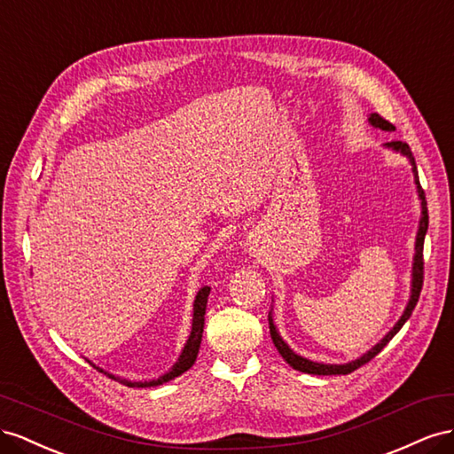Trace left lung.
Returning a JSON list of instances; mask_svg holds the SVG:
<instances>
[{
  "label": "left lung",
  "instance_id": "1",
  "mask_svg": "<svg viewBox=\"0 0 454 454\" xmlns=\"http://www.w3.org/2000/svg\"><path fill=\"white\" fill-rule=\"evenodd\" d=\"M369 121H371V125H374V127H380V129H384V131H395V127H394L390 121H387V120H384L380 114H371ZM386 146H390V148H394V150H397V152H401V153H405V155H407L409 161H411V165H412L414 183H417L419 198L422 200V218H420L419 234H417V247H414V249H417V253H414V264H412V289H411V301H409V304H407V308H405L403 316H401V319L395 323V327H394L390 333H387L377 346H374L372 349H369V352H367L365 356H361L359 359L352 361V364H346V365H323V364H314V361H309V359H306V357L296 356V354L293 352V349H291L287 344L283 342V339H281V336H279V334H278V331H276L274 319H271V316H268L271 340H274V344H276V348H278V352L281 354V357H283L285 361H287V364H289L293 369H296V371H302V372H308V374H348V372H354V371H356V369H359L361 365L369 364V361H371L374 356H379L380 349L394 339L395 333H397L401 327L405 325V321L411 317L414 306H417V302H419V296H420V291H422V283H424V254H422V251H424V236H426V231H428V207H426V196H424V190H422V186H420V180H419L417 163H414L412 152H411V148H409L407 142L392 140V142H387Z\"/></svg>",
  "mask_w": 454,
  "mask_h": 454
}]
</instances>
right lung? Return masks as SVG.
I'll use <instances>...</instances> for the list:
<instances>
[{"label":"right lung","instance_id":"obj_1","mask_svg":"<svg viewBox=\"0 0 454 454\" xmlns=\"http://www.w3.org/2000/svg\"><path fill=\"white\" fill-rule=\"evenodd\" d=\"M209 287H203L198 296H196V302H193V321H192V333H190V339L183 349V354H180L178 361L173 365V369L169 372H165L163 377H160L158 380H145V382H131V380H125V379H115L112 377V374L105 372L102 369H98L100 372L108 374L110 379L114 380H120L121 384L129 386V387H150V386H160L163 382H169L176 377H180L184 371H188L193 361H196L198 357V352H200V344H201V334H203V323H205V308H207V296H209Z\"/></svg>","mask_w":454,"mask_h":454}]
</instances>
